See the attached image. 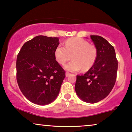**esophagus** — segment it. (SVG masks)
Wrapping results in <instances>:
<instances>
[{"label":"esophagus","mask_w":132,"mask_h":132,"mask_svg":"<svg viewBox=\"0 0 132 132\" xmlns=\"http://www.w3.org/2000/svg\"><path fill=\"white\" fill-rule=\"evenodd\" d=\"M70 75V73L69 72H66V77H68Z\"/></svg>","instance_id":"obj_1"}]
</instances>
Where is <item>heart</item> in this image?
<instances>
[{
	"instance_id": "b5f03b06",
	"label": "heart",
	"mask_w": 132,
	"mask_h": 132,
	"mask_svg": "<svg viewBox=\"0 0 132 132\" xmlns=\"http://www.w3.org/2000/svg\"><path fill=\"white\" fill-rule=\"evenodd\" d=\"M64 46L59 45L55 50V57L61 65L70 60H73L65 66L69 71H78L81 68L88 71L96 63L97 58V50L93 45L81 38H70L65 41Z\"/></svg>"
}]
</instances>
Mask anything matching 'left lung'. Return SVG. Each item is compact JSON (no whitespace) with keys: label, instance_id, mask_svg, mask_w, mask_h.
Listing matches in <instances>:
<instances>
[{"label":"left lung","instance_id":"1","mask_svg":"<svg viewBox=\"0 0 132 132\" xmlns=\"http://www.w3.org/2000/svg\"><path fill=\"white\" fill-rule=\"evenodd\" d=\"M97 50L96 63L83 76H77L75 89L82 101L94 103L105 98L112 90L117 77L118 60L114 47L98 35H91Z\"/></svg>","mask_w":132,"mask_h":132}]
</instances>
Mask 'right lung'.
Wrapping results in <instances>:
<instances>
[{
	"label": "right lung",
	"instance_id": "1",
	"mask_svg": "<svg viewBox=\"0 0 132 132\" xmlns=\"http://www.w3.org/2000/svg\"><path fill=\"white\" fill-rule=\"evenodd\" d=\"M56 37L37 36L22 47L16 60V80L19 89L29 101L39 105L56 99L66 72L56 61Z\"/></svg>",
	"mask_w": 132,
	"mask_h": 132
}]
</instances>
